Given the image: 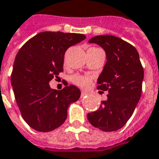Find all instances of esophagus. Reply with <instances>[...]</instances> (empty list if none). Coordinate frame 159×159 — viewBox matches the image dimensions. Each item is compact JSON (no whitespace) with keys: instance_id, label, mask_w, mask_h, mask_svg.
<instances>
[{"instance_id":"1","label":"esophagus","mask_w":159,"mask_h":159,"mask_svg":"<svg viewBox=\"0 0 159 159\" xmlns=\"http://www.w3.org/2000/svg\"><path fill=\"white\" fill-rule=\"evenodd\" d=\"M87 94H88V93H86V92H82V93H81V98H83V97H85L87 95Z\"/></svg>"}]
</instances>
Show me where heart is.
<instances>
[{
    "label": "heart",
    "mask_w": 159,
    "mask_h": 159,
    "mask_svg": "<svg viewBox=\"0 0 159 159\" xmlns=\"http://www.w3.org/2000/svg\"><path fill=\"white\" fill-rule=\"evenodd\" d=\"M72 83L82 89H87L90 86L92 78L89 76H83V75H76L71 78Z\"/></svg>",
    "instance_id": "obj_1"
}]
</instances>
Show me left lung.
<instances>
[{
    "mask_svg": "<svg viewBox=\"0 0 159 159\" xmlns=\"http://www.w3.org/2000/svg\"><path fill=\"white\" fill-rule=\"evenodd\" d=\"M105 50L107 63L98 77L97 89L107 91V100L88 114L89 123L102 131H116L124 126L141 96L144 70L136 48L119 37L106 35L92 37Z\"/></svg>",
    "mask_w": 159,
    "mask_h": 159,
    "instance_id": "1",
    "label": "left lung"
}]
</instances>
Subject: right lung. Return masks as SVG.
<instances>
[{"instance_id": "obj_1", "label": "right lung", "mask_w": 159, "mask_h": 159, "mask_svg": "<svg viewBox=\"0 0 159 159\" xmlns=\"http://www.w3.org/2000/svg\"><path fill=\"white\" fill-rule=\"evenodd\" d=\"M85 38L83 34L44 31L26 42L17 53L12 89L23 118L36 131L48 132L61 126L69 106L80 98L76 86L55 90L49 82L63 71L66 50Z\"/></svg>"}]
</instances>
